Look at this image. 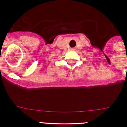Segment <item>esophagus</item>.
Segmentation results:
<instances>
[{"label":"esophagus","instance_id":"1","mask_svg":"<svg viewBox=\"0 0 127 127\" xmlns=\"http://www.w3.org/2000/svg\"><path fill=\"white\" fill-rule=\"evenodd\" d=\"M71 50H74V48H72Z\"/></svg>","mask_w":127,"mask_h":127}]
</instances>
